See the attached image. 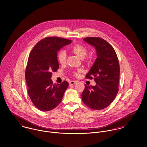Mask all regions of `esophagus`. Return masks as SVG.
Listing matches in <instances>:
<instances>
[{
    "label": "esophagus",
    "mask_w": 147,
    "mask_h": 147,
    "mask_svg": "<svg viewBox=\"0 0 147 147\" xmlns=\"http://www.w3.org/2000/svg\"><path fill=\"white\" fill-rule=\"evenodd\" d=\"M77 83V81H71L69 82V85H74V84H75Z\"/></svg>",
    "instance_id": "esophagus-1"
}]
</instances>
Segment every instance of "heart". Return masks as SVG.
I'll use <instances>...</instances> for the list:
<instances>
[{
  "mask_svg": "<svg viewBox=\"0 0 147 147\" xmlns=\"http://www.w3.org/2000/svg\"><path fill=\"white\" fill-rule=\"evenodd\" d=\"M71 51L80 59H83L86 55L88 52L87 49L83 45L80 44L75 45L74 46H72L71 48ZM66 56V53L64 50H62L59 53L58 55V59L60 64H63L65 62ZM75 74L76 76L78 75V72H76Z\"/></svg>",
  "mask_w": 147,
  "mask_h": 147,
  "instance_id": "b5f03b06",
  "label": "heart"
}]
</instances>
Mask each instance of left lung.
Masks as SVG:
<instances>
[{
	"instance_id": "8db88e82",
	"label": "left lung",
	"mask_w": 147,
	"mask_h": 147,
	"mask_svg": "<svg viewBox=\"0 0 147 147\" xmlns=\"http://www.w3.org/2000/svg\"><path fill=\"white\" fill-rule=\"evenodd\" d=\"M84 41L96 50L97 58L86 74L94 77L95 86H87L82 94L84 104L94 110H101L110 105L118 92L119 64L114 48L105 40L98 37H87Z\"/></svg>"
}]
</instances>
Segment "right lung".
Wrapping results in <instances>:
<instances>
[{
	"label": "right lung",
	"mask_w": 147,
	"mask_h": 147,
	"mask_svg": "<svg viewBox=\"0 0 147 147\" xmlns=\"http://www.w3.org/2000/svg\"><path fill=\"white\" fill-rule=\"evenodd\" d=\"M71 40L47 37L38 42L29 55L25 71L28 93L34 106L43 111H50L60 104L68 86V82L53 84L52 72L59 68L58 51Z\"/></svg>",
	"instance_id": "obj_1"
}]
</instances>
